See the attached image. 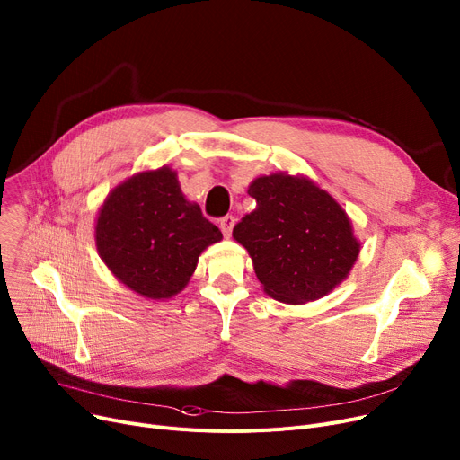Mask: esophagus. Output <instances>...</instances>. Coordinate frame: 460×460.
I'll return each instance as SVG.
<instances>
[{"instance_id": "obj_1", "label": "esophagus", "mask_w": 460, "mask_h": 460, "mask_svg": "<svg viewBox=\"0 0 460 460\" xmlns=\"http://www.w3.org/2000/svg\"><path fill=\"white\" fill-rule=\"evenodd\" d=\"M220 229H222V233H224V236H231V233H233V227H234V216H231V214H227V216H224V217H220Z\"/></svg>"}]
</instances>
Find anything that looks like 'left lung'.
Masks as SVG:
<instances>
[{
  "label": "left lung",
  "instance_id": "left-lung-1",
  "mask_svg": "<svg viewBox=\"0 0 460 460\" xmlns=\"http://www.w3.org/2000/svg\"><path fill=\"white\" fill-rule=\"evenodd\" d=\"M248 193L257 207L234 226L233 236L248 250L267 295L304 304L347 278L359 243L330 193L285 173L255 179Z\"/></svg>",
  "mask_w": 460,
  "mask_h": 460
}]
</instances>
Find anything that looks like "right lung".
<instances>
[{"mask_svg":"<svg viewBox=\"0 0 460 460\" xmlns=\"http://www.w3.org/2000/svg\"><path fill=\"white\" fill-rule=\"evenodd\" d=\"M222 231L199 205L182 196L169 167L139 173L117 186L96 220V248L108 269L145 298H172L182 291L201 252Z\"/></svg>","mask_w":460,"mask_h":460,"instance_id":"add662e5","label":"right lung"}]
</instances>
